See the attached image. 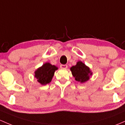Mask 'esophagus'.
Returning a JSON list of instances; mask_svg holds the SVG:
<instances>
[{"label": "esophagus", "instance_id": "1", "mask_svg": "<svg viewBox=\"0 0 125 125\" xmlns=\"http://www.w3.org/2000/svg\"><path fill=\"white\" fill-rule=\"evenodd\" d=\"M60 68H62V69H66V68H68V65H60Z\"/></svg>", "mask_w": 125, "mask_h": 125}]
</instances>
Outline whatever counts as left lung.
Returning <instances> with one entry per match:
<instances>
[{
    "mask_svg": "<svg viewBox=\"0 0 125 125\" xmlns=\"http://www.w3.org/2000/svg\"><path fill=\"white\" fill-rule=\"evenodd\" d=\"M71 71L75 80L81 83H83L89 80L90 76L93 73L90 68L81 61L78 62L76 65L71 67Z\"/></svg>",
    "mask_w": 125,
    "mask_h": 125,
    "instance_id": "obj_1",
    "label": "left lung"
}]
</instances>
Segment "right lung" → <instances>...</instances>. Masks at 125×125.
Masks as SVG:
<instances>
[{
    "label": "right lung",
    "instance_id": "1",
    "mask_svg": "<svg viewBox=\"0 0 125 125\" xmlns=\"http://www.w3.org/2000/svg\"><path fill=\"white\" fill-rule=\"evenodd\" d=\"M58 68L50 63H46L35 71V77L42 85H46L52 81L54 72Z\"/></svg>",
    "mask_w": 125,
    "mask_h": 125
}]
</instances>
